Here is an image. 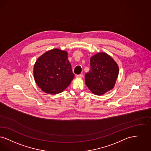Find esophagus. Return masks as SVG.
Returning <instances> with one entry per match:
<instances>
[{"instance_id":"esophagus-1","label":"esophagus","mask_w":151,"mask_h":151,"mask_svg":"<svg viewBox=\"0 0 151 151\" xmlns=\"http://www.w3.org/2000/svg\"><path fill=\"white\" fill-rule=\"evenodd\" d=\"M76 77L78 78H81L83 77V75L82 74H79V75H77L76 76Z\"/></svg>"}]
</instances>
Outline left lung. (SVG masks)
<instances>
[{
  "label": "left lung",
  "instance_id": "8db88e82",
  "mask_svg": "<svg viewBox=\"0 0 151 151\" xmlns=\"http://www.w3.org/2000/svg\"><path fill=\"white\" fill-rule=\"evenodd\" d=\"M91 68L85 77V84L96 95L112 90L116 84L119 67L114 59L105 52H99L90 59Z\"/></svg>",
  "mask_w": 151,
  "mask_h": 151
}]
</instances>
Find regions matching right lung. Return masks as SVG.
Wrapping results in <instances>:
<instances>
[{
    "instance_id": "right-lung-1",
    "label": "right lung",
    "mask_w": 151,
    "mask_h": 151,
    "mask_svg": "<svg viewBox=\"0 0 151 151\" xmlns=\"http://www.w3.org/2000/svg\"><path fill=\"white\" fill-rule=\"evenodd\" d=\"M33 74L40 88L52 95L64 91L74 77L68 52L59 48L49 50L40 56L34 65Z\"/></svg>"
}]
</instances>
